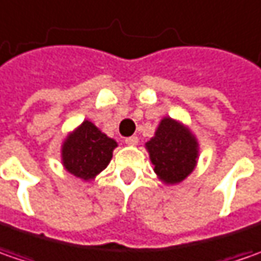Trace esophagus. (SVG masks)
<instances>
[{"mask_svg":"<svg viewBox=\"0 0 261 261\" xmlns=\"http://www.w3.org/2000/svg\"><path fill=\"white\" fill-rule=\"evenodd\" d=\"M125 143H127L128 146H136V144L139 143V137H137V136H131V137H127V139H125Z\"/></svg>","mask_w":261,"mask_h":261,"instance_id":"esophagus-1","label":"esophagus"}]
</instances>
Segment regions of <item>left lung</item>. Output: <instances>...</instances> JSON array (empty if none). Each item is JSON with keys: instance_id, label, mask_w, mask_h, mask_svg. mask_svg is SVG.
Wrapping results in <instances>:
<instances>
[{"instance_id": "8db88e82", "label": "left lung", "mask_w": 261, "mask_h": 261, "mask_svg": "<svg viewBox=\"0 0 261 261\" xmlns=\"http://www.w3.org/2000/svg\"><path fill=\"white\" fill-rule=\"evenodd\" d=\"M156 175L165 184H178L196 168L198 143L193 133L175 119L166 117L146 143Z\"/></svg>"}]
</instances>
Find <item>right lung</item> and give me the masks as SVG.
I'll return each mask as SVG.
<instances>
[{
	"label": "right lung",
	"instance_id": "1",
	"mask_svg": "<svg viewBox=\"0 0 261 261\" xmlns=\"http://www.w3.org/2000/svg\"><path fill=\"white\" fill-rule=\"evenodd\" d=\"M117 142L97 128L90 121H83L67 136L61 147L64 168L85 181L93 179L112 159Z\"/></svg>",
	"mask_w": 261,
	"mask_h": 261
}]
</instances>
